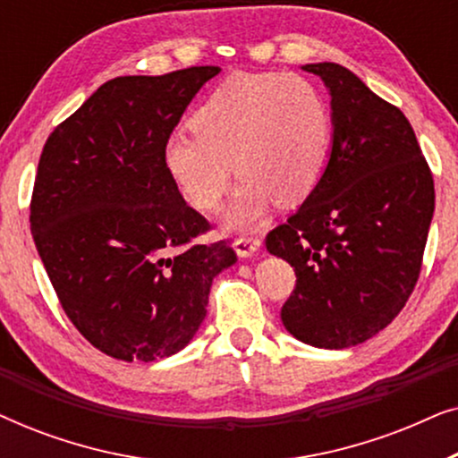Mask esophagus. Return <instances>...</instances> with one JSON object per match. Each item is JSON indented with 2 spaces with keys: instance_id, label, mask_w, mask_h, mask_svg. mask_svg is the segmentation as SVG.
Returning <instances> with one entry per match:
<instances>
[{
  "instance_id": "1",
  "label": "esophagus",
  "mask_w": 458,
  "mask_h": 458,
  "mask_svg": "<svg viewBox=\"0 0 458 458\" xmlns=\"http://www.w3.org/2000/svg\"><path fill=\"white\" fill-rule=\"evenodd\" d=\"M233 246H235L237 256H242V259H250V256H254L256 252H259L260 246H262V242L259 240V237L243 235V237H237Z\"/></svg>"
}]
</instances>
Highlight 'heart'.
<instances>
[{
	"instance_id": "heart-1",
	"label": "heart",
	"mask_w": 458,
	"mask_h": 458,
	"mask_svg": "<svg viewBox=\"0 0 458 458\" xmlns=\"http://www.w3.org/2000/svg\"><path fill=\"white\" fill-rule=\"evenodd\" d=\"M191 129L168 137L165 165L204 212L221 206L235 173L242 183L225 215L231 229L256 227L273 199L304 202L321 179L331 140L329 110L317 87L281 72L231 74L193 112Z\"/></svg>"
}]
</instances>
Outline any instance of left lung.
Wrapping results in <instances>:
<instances>
[{"instance_id": "8db88e82", "label": "left lung", "mask_w": 458, "mask_h": 458, "mask_svg": "<svg viewBox=\"0 0 458 458\" xmlns=\"http://www.w3.org/2000/svg\"><path fill=\"white\" fill-rule=\"evenodd\" d=\"M331 96L329 162L304 204L267 235L296 290L281 321L296 340L342 350L404 309L421 273L434 177L409 118L334 62L302 66Z\"/></svg>"}]
</instances>
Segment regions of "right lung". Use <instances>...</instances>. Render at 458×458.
Segmentation results:
<instances>
[{"instance_id":"add662e5","label":"right lung","mask_w":458,"mask_h":458,"mask_svg":"<svg viewBox=\"0 0 458 458\" xmlns=\"http://www.w3.org/2000/svg\"><path fill=\"white\" fill-rule=\"evenodd\" d=\"M218 66L116 77L54 129L30 199V231L66 317L118 360L183 350L206 317L212 279L237 260L165 165L181 116Z\"/></svg>"}]
</instances>
